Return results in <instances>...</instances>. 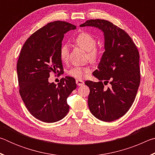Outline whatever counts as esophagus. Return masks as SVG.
<instances>
[{"label":"esophagus","instance_id":"obj_1","mask_svg":"<svg viewBox=\"0 0 155 155\" xmlns=\"http://www.w3.org/2000/svg\"><path fill=\"white\" fill-rule=\"evenodd\" d=\"M76 83H77L78 86H81L84 85V81L81 79H77L76 80Z\"/></svg>","mask_w":155,"mask_h":155}]
</instances>
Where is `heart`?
Listing matches in <instances>:
<instances>
[{"label":"heart","instance_id":"obj_1","mask_svg":"<svg viewBox=\"0 0 155 155\" xmlns=\"http://www.w3.org/2000/svg\"><path fill=\"white\" fill-rule=\"evenodd\" d=\"M74 42L80 48L87 51L88 59L91 62H96L99 59L101 54V51L99 48L96 47V40L94 36L87 32H82L78 34L75 38ZM59 57L63 62H67L69 57V50L66 45H62L59 50ZM90 72V69L87 67L74 66L72 68L68 74L78 79L83 78Z\"/></svg>","mask_w":155,"mask_h":155}]
</instances>
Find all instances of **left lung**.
I'll return each mask as SVG.
<instances>
[{
	"instance_id": "obj_1",
	"label": "left lung",
	"mask_w": 155,
	"mask_h": 155,
	"mask_svg": "<svg viewBox=\"0 0 155 155\" xmlns=\"http://www.w3.org/2000/svg\"><path fill=\"white\" fill-rule=\"evenodd\" d=\"M80 27H94L104 33L105 51L93 72L99 81L85 84L90 87L91 114L102 121H114L129 110L135 99L140 83L139 51L128 33L109 21L89 20ZM108 84L110 87L104 88Z\"/></svg>"
}]
</instances>
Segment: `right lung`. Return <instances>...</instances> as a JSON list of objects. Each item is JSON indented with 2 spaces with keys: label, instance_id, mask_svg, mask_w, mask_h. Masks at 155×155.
Returning a JSON list of instances; mask_svg holds the SVG:
<instances>
[{
  "label": "right lung",
  "instance_id": "obj_1",
  "mask_svg": "<svg viewBox=\"0 0 155 155\" xmlns=\"http://www.w3.org/2000/svg\"><path fill=\"white\" fill-rule=\"evenodd\" d=\"M76 26L63 21L49 22L25 41L17 63L19 92L30 114L39 120L52 123L68 114L67 98L77 88L74 78L65 77L58 85L50 83L51 72L64 73L59 50L64 34Z\"/></svg>",
  "mask_w": 155,
  "mask_h": 155
}]
</instances>
